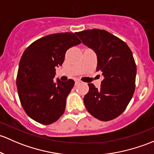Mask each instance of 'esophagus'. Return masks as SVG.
I'll return each mask as SVG.
<instances>
[{
	"label": "esophagus",
	"mask_w": 154,
	"mask_h": 154,
	"mask_svg": "<svg viewBox=\"0 0 154 154\" xmlns=\"http://www.w3.org/2000/svg\"><path fill=\"white\" fill-rule=\"evenodd\" d=\"M80 82H81V81H80V80H78V79H77V80H75V85H77V84L80 83Z\"/></svg>",
	"instance_id": "esophagus-1"
}]
</instances>
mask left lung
Instances as JSON below:
<instances>
[{"label":"left lung","instance_id":"left-lung-1","mask_svg":"<svg viewBox=\"0 0 154 154\" xmlns=\"http://www.w3.org/2000/svg\"><path fill=\"white\" fill-rule=\"evenodd\" d=\"M82 43L97 57V71L103 80L100 89L88 83L84 104L92 116L101 121L114 119L122 114L135 91L137 66L132 52L121 39L97 29L77 32Z\"/></svg>","mask_w":154,"mask_h":154}]
</instances>
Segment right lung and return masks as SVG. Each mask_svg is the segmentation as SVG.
I'll return each mask as SVG.
<instances>
[{
    "label": "right lung",
    "mask_w": 154,
    "mask_h": 154,
    "mask_svg": "<svg viewBox=\"0 0 154 154\" xmlns=\"http://www.w3.org/2000/svg\"><path fill=\"white\" fill-rule=\"evenodd\" d=\"M80 43L74 33H57L35 40L24 51L16 85L24 111L39 123L50 125L63 114L74 81L54 82L55 68L64 62L66 51Z\"/></svg>",
    "instance_id": "add662e5"
}]
</instances>
